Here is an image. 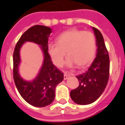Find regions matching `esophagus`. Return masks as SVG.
Segmentation results:
<instances>
[{
  "mask_svg": "<svg viewBox=\"0 0 125 125\" xmlns=\"http://www.w3.org/2000/svg\"><path fill=\"white\" fill-rule=\"evenodd\" d=\"M70 76H71V74H70V73H69L68 72H64V80L67 79Z\"/></svg>",
  "mask_w": 125,
  "mask_h": 125,
  "instance_id": "obj_1",
  "label": "esophagus"
}]
</instances>
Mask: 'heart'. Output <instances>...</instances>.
<instances>
[{
	"label": "heart",
	"mask_w": 125,
	"mask_h": 125,
	"mask_svg": "<svg viewBox=\"0 0 125 125\" xmlns=\"http://www.w3.org/2000/svg\"><path fill=\"white\" fill-rule=\"evenodd\" d=\"M56 42L48 45V51L54 64L58 67L64 63L66 52L69 56L67 61L69 67L75 63L79 67L86 66L95 56L96 40L91 31L72 28L58 35Z\"/></svg>",
	"instance_id": "1"
}]
</instances>
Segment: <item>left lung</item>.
<instances>
[{
    "label": "left lung",
    "instance_id": "left-lung-1",
    "mask_svg": "<svg viewBox=\"0 0 125 125\" xmlns=\"http://www.w3.org/2000/svg\"><path fill=\"white\" fill-rule=\"evenodd\" d=\"M93 30L96 38V57L86 72L76 76L79 85L70 92L73 102L81 105L97 100L104 91L109 79V55L104 38L98 29L93 27Z\"/></svg>",
    "mask_w": 125,
    "mask_h": 125
}]
</instances>
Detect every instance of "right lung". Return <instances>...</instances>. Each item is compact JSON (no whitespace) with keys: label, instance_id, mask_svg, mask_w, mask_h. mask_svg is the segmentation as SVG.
<instances>
[{"label":"right lung","instance_id":"1","mask_svg":"<svg viewBox=\"0 0 125 125\" xmlns=\"http://www.w3.org/2000/svg\"><path fill=\"white\" fill-rule=\"evenodd\" d=\"M52 29L36 25L21 36L13 52V79L19 93L25 100L36 107L50 105L55 98L56 85L63 80L64 75L51 61L48 51V41ZM25 41H31L41 46L44 54V62L39 75L31 82L25 81L19 75L18 68L21 62L19 51Z\"/></svg>","mask_w":125,"mask_h":125}]
</instances>
